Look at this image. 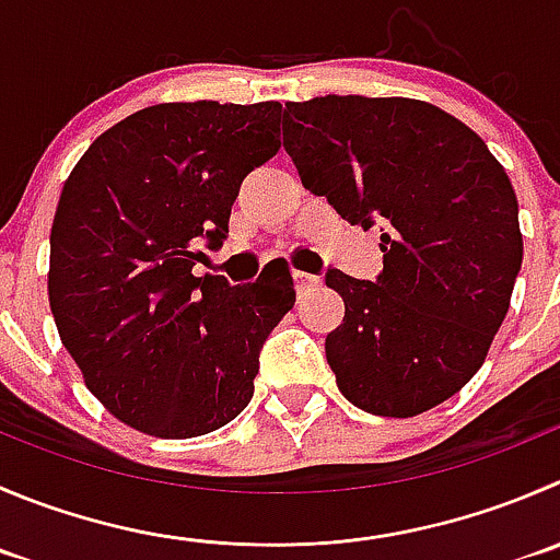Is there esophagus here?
<instances>
[{
  "instance_id": "1",
  "label": "esophagus",
  "mask_w": 560,
  "mask_h": 560,
  "mask_svg": "<svg viewBox=\"0 0 560 560\" xmlns=\"http://www.w3.org/2000/svg\"><path fill=\"white\" fill-rule=\"evenodd\" d=\"M292 279H295L298 292H306L308 287H317V284H319V276L303 273V270H295V273H292Z\"/></svg>"
}]
</instances>
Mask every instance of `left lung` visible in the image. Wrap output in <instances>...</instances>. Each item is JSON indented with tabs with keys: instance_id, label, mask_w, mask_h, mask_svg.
I'll return each mask as SVG.
<instances>
[{
	"instance_id": "left-lung-1",
	"label": "left lung",
	"mask_w": 560,
	"mask_h": 560,
	"mask_svg": "<svg viewBox=\"0 0 560 560\" xmlns=\"http://www.w3.org/2000/svg\"><path fill=\"white\" fill-rule=\"evenodd\" d=\"M281 128L303 186L383 241L374 281L325 273L345 298L325 339L336 385L372 416L441 405L485 363L523 265L509 175L468 125L410 97L287 103Z\"/></svg>"
}]
</instances>
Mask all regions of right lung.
<instances>
[{"label": "right lung", "mask_w": 560, "mask_h": 560, "mask_svg": "<svg viewBox=\"0 0 560 560\" xmlns=\"http://www.w3.org/2000/svg\"><path fill=\"white\" fill-rule=\"evenodd\" d=\"M281 103H159L90 144L59 197L48 301L108 412L197 438L252 401L259 350L295 306L287 268L252 284L194 276L224 246L248 172L279 153Z\"/></svg>", "instance_id": "add662e5"}]
</instances>
